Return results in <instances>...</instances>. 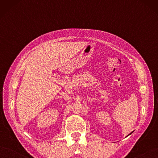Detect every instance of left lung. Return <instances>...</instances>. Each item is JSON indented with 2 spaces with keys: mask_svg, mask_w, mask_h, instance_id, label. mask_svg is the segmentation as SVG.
<instances>
[{
  "mask_svg": "<svg viewBox=\"0 0 158 158\" xmlns=\"http://www.w3.org/2000/svg\"><path fill=\"white\" fill-rule=\"evenodd\" d=\"M130 134H131V133H130ZM130 134H129V135H130Z\"/></svg>",
  "mask_w": 158,
  "mask_h": 158,
  "instance_id": "left-lung-1",
  "label": "left lung"
}]
</instances>
